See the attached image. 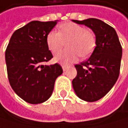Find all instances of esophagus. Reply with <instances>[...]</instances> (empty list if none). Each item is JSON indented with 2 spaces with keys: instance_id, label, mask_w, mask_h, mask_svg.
Returning a JSON list of instances; mask_svg holds the SVG:
<instances>
[{
  "instance_id": "esophagus-1",
  "label": "esophagus",
  "mask_w": 128,
  "mask_h": 128,
  "mask_svg": "<svg viewBox=\"0 0 128 128\" xmlns=\"http://www.w3.org/2000/svg\"><path fill=\"white\" fill-rule=\"evenodd\" d=\"M66 70H67V67L65 66H62V70H63V71H66Z\"/></svg>"
}]
</instances>
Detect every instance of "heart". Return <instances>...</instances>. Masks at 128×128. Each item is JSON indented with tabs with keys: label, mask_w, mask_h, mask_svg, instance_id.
Segmentation results:
<instances>
[{
	"label": "heart",
	"mask_w": 128,
	"mask_h": 128,
	"mask_svg": "<svg viewBox=\"0 0 128 128\" xmlns=\"http://www.w3.org/2000/svg\"><path fill=\"white\" fill-rule=\"evenodd\" d=\"M59 31L50 32L46 38L48 49L52 53L60 51L67 43L69 49L63 50L56 55L54 60L62 65H69L91 55L96 46V38L91 32L82 26L72 22H66L59 25Z\"/></svg>",
	"instance_id": "b5f03b06"
}]
</instances>
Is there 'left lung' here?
I'll return each mask as SVG.
<instances>
[{"label":"left lung","mask_w":128,"mask_h":128,"mask_svg":"<svg viewBox=\"0 0 128 128\" xmlns=\"http://www.w3.org/2000/svg\"><path fill=\"white\" fill-rule=\"evenodd\" d=\"M72 21L94 32L96 47L86 61L76 65L77 75L72 81L76 94L82 100L94 102L104 97L117 82L122 47L114 28L96 18Z\"/></svg>","instance_id":"left-lung-1"}]
</instances>
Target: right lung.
<instances>
[{
    "label": "right lung",
    "mask_w": 128,
    "mask_h": 128,
    "mask_svg": "<svg viewBox=\"0 0 128 128\" xmlns=\"http://www.w3.org/2000/svg\"><path fill=\"white\" fill-rule=\"evenodd\" d=\"M58 21H33L16 30L5 52L10 85L27 103L42 104L52 96L56 80L62 73L60 65H43L52 58L46 38Z\"/></svg>",
    "instance_id": "right-lung-1"
}]
</instances>
